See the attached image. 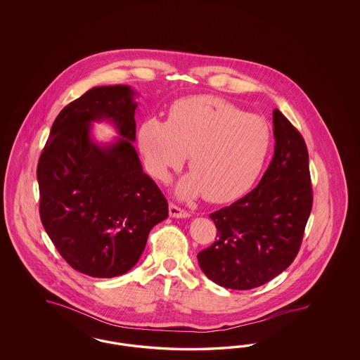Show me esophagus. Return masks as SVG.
<instances>
[{"label":"esophagus","instance_id":"34e87169","mask_svg":"<svg viewBox=\"0 0 360 360\" xmlns=\"http://www.w3.org/2000/svg\"><path fill=\"white\" fill-rule=\"evenodd\" d=\"M169 212H170V216L174 219H188V217H190L188 212L174 205V204H170V206H169Z\"/></svg>","mask_w":360,"mask_h":360}]
</instances>
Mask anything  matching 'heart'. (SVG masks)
I'll use <instances>...</instances> for the list:
<instances>
[{"instance_id":"b5f03b06","label":"heart","mask_w":360,"mask_h":360,"mask_svg":"<svg viewBox=\"0 0 360 360\" xmlns=\"http://www.w3.org/2000/svg\"><path fill=\"white\" fill-rule=\"evenodd\" d=\"M271 129L262 117L212 96L181 98L167 120L150 117L137 129V146L147 172L169 182L188 154L193 172L176 185V195H205L224 204L255 185L271 148Z\"/></svg>"}]
</instances>
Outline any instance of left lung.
Returning <instances> with one entry per match:
<instances>
[{
	"instance_id": "8db88e82",
	"label": "left lung",
	"mask_w": 360,
	"mask_h": 360,
	"mask_svg": "<svg viewBox=\"0 0 360 360\" xmlns=\"http://www.w3.org/2000/svg\"><path fill=\"white\" fill-rule=\"evenodd\" d=\"M274 156L257 188L212 213L217 241L197 259L214 283L250 290L285 271L297 257L313 194L304 137L278 109L273 112Z\"/></svg>"
}]
</instances>
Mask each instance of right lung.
<instances>
[{
    "label": "right lung",
    "instance_id": "1",
    "mask_svg": "<svg viewBox=\"0 0 360 360\" xmlns=\"http://www.w3.org/2000/svg\"><path fill=\"white\" fill-rule=\"evenodd\" d=\"M136 91L97 86L69 103L52 124L37 165L40 219L70 266L94 278L129 271L169 204L143 172L136 140ZM120 134L109 143L91 135L93 122Z\"/></svg>",
    "mask_w": 360,
    "mask_h": 360
}]
</instances>
